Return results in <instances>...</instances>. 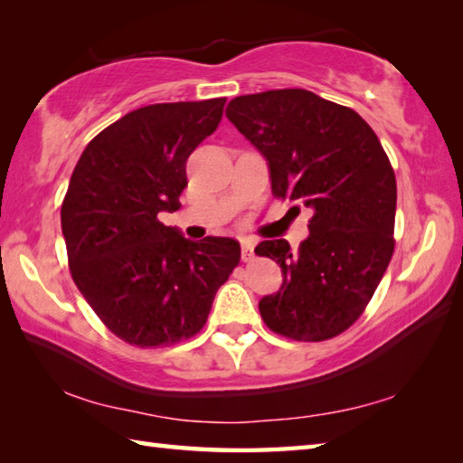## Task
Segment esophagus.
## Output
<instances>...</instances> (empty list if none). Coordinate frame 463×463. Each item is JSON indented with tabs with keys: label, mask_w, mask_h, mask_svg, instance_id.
I'll use <instances>...</instances> for the list:
<instances>
[{
	"label": "esophagus",
	"mask_w": 463,
	"mask_h": 463,
	"mask_svg": "<svg viewBox=\"0 0 463 463\" xmlns=\"http://www.w3.org/2000/svg\"><path fill=\"white\" fill-rule=\"evenodd\" d=\"M241 247H242V260L244 262L252 260L254 259V241L252 239H242Z\"/></svg>",
	"instance_id": "esophagus-1"
}]
</instances>
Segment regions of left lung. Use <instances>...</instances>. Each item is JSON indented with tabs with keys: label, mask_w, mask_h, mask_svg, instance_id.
<instances>
[{
	"label": "left lung",
	"mask_w": 463,
	"mask_h": 463,
	"mask_svg": "<svg viewBox=\"0 0 463 463\" xmlns=\"http://www.w3.org/2000/svg\"><path fill=\"white\" fill-rule=\"evenodd\" d=\"M226 117L267 159L272 194L312 211L298 250L262 241L254 252L280 264L282 287L260 298L277 334L320 342L350 328L394 252L396 176L362 117L307 90L241 95Z\"/></svg>",
	"instance_id": "left-lung-1"
}]
</instances>
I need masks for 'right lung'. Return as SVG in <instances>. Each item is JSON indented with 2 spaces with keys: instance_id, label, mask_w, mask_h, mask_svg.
<instances>
[{
  "instance_id": "add662e5",
  "label": "right lung",
  "mask_w": 463,
  "mask_h": 463,
  "mask_svg": "<svg viewBox=\"0 0 463 463\" xmlns=\"http://www.w3.org/2000/svg\"><path fill=\"white\" fill-rule=\"evenodd\" d=\"M226 99L135 109L85 146L61 206L77 288L115 336L139 348L199 332L241 260L226 237L189 241L159 213L181 209L186 159L222 119Z\"/></svg>"
}]
</instances>
